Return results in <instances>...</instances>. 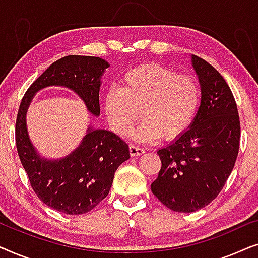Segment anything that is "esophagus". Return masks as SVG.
I'll list each match as a JSON object with an SVG mask.
<instances>
[{
  "instance_id": "esophagus-1",
  "label": "esophagus",
  "mask_w": 258,
  "mask_h": 258,
  "mask_svg": "<svg viewBox=\"0 0 258 258\" xmlns=\"http://www.w3.org/2000/svg\"><path fill=\"white\" fill-rule=\"evenodd\" d=\"M129 151H130V155H132V156H140V155H142L144 153V149L143 148L134 146V144H130Z\"/></svg>"
}]
</instances>
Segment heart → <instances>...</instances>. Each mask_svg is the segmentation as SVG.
<instances>
[{
	"instance_id": "heart-1",
	"label": "heart",
	"mask_w": 258,
	"mask_h": 258,
	"mask_svg": "<svg viewBox=\"0 0 258 258\" xmlns=\"http://www.w3.org/2000/svg\"><path fill=\"white\" fill-rule=\"evenodd\" d=\"M201 101V87L194 77L147 63L122 76L121 88H111L105 95L104 108L112 129L119 135H129L143 110L146 119L135 132V139L148 142L163 135L172 141L192 125Z\"/></svg>"
}]
</instances>
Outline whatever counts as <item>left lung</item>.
<instances>
[{
    "label": "left lung",
    "instance_id": "8db88e82",
    "mask_svg": "<svg viewBox=\"0 0 258 258\" xmlns=\"http://www.w3.org/2000/svg\"><path fill=\"white\" fill-rule=\"evenodd\" d=\"M202 101L192 125L157 151L162 167L151 191L165 207L192 213L216 199L234 169L241 124L235 97L220 73L192 56Z\"/></svg>",
    "mask_w": 258,
    "mask_h": 258
}]
</instances>
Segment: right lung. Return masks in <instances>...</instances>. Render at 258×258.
<instances>
[{"instance_id":"1","label":"right lung","mask_w":258,"mask_h":258,"mask_svg":"<svg viewBox=\"0 0 258 258\" xmlns=\"http://www.w3.org/2000/svg\"><path fill=\"white\" fill-rule=\"evenodd\" d=\"M108 67V62L94 56H66L35 80L21 101L15 125L21 163L38 199L63 214H86L108 196L115 171L130 157L129 147L114 133L89 128L80 147L68 156L59 161L44 160L28 137L27 109L40 89L63 86L75 91L88 110L98 116L101 76Z\"/></svg>"}]
</instances>
